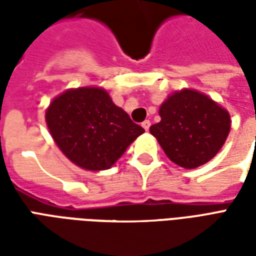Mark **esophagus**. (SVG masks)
<instances>
[{
  "instance_id": "esophagus-1",
  "label": "esophagus",
  "mask_w": 256,
  "mask_h": 256,
  "mask_svg": "<svg viewBox=\"0 0 256 256\" xmlns=\"http://www.w3.org/2000/svg\"><path fill=\"white\" fill-rule=\"evenodd\" d=\"M141 126H142V128H144L145 130L148 132V130H150V120H144V122L141 123Z\"/></svg>"
}]
</instances>
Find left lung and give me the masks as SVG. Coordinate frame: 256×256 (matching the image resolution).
I'll return each mask as SVG.
<instances>
[{
	"mask_svg": "<svg viewBox=\"0 0 256 256\" xmlns=\"http://www.w3.org/2000/svg\"><path fill=\"white\" fill-rule=\"evenodd\" d=\"M160 122L150 132L168 156L184 168H196L214 158L230 130L228 111L196 90L168 96L159 110Z\"/></svg>",
	"mask_w": 256,
	"mask_h": 256,
	"instance_id": "obj_1",
	"label": "left lung"
}]
</instances>
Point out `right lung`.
Returning a JSON list of instances; mask_svg holds the SVG:
<instances>
[{
    "instance_id": "1",
    "label": "right lung",
    "mask_w": 256,
    "mask_h": 256,
    "mask_svg": "<svg viewBox=\"0 0 256 256\" xmlns=\"http://www.w3.org/2000/svg\"><path fill=\"white\" fill-rule=\"evenodd\" d=\"M46 123L54 142L76 166L106 170L144 128L100 88L67 90L52 101Z\"/></svg>"
}]
</instances>
